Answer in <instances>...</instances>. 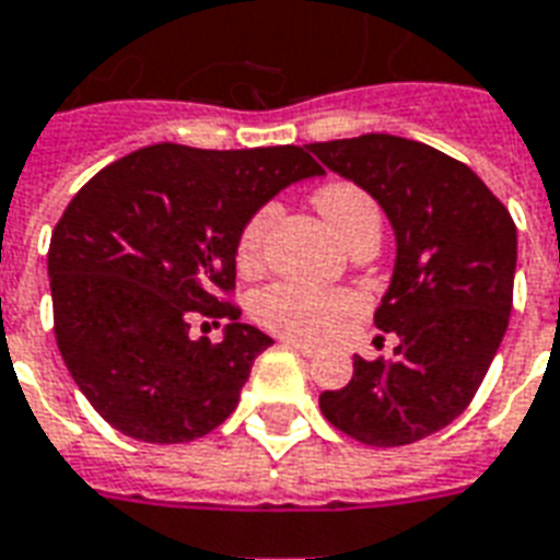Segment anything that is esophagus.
I'll use <instances>...</instances> for the list:
<instances>
[{
	"instance_id": "esophagus-1",
	"label": "esophagus",
	"mask_w": 560,
	"mask_h": 560,
	"mask_svg": "<svg viewBox=\"0 0 560 560\" xmlns=\"http://www.w3.org/2000/svg\"><path fill=\"white\" fill-rule=\"evenodd\" d=\"M279 343L284 349H293V352H299V355H305V358L317 355V349L308 347V343H302V340H293V337H281Z\"/></svg>"
}]
</instances>
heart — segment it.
I'll return each instance as SVG.
<instances>
[{
  "label": "heart",
  "mask_w": 560,
  "mask_h": 560,
  "mask_svg": "<svg viewBox=\"0 0 560 560\" xmlns=\"http://www.w3.org/2000/svg\"><path fill=\"white\" fill-rule=\"evenodd\" d=\"M319 217L326 225L349 243L358 232L364 229H382V217L370 196L355 185H328L314 196ZM276 205H264L252 213L243 225L241 241H237V264L241 270L255 272L264 261V246L267 234L276 223ZM355 308V299L340 290L308 288V284H290L279 281L264 288L258 296L252 299V317L258 319L264 328H270L276 335L299 337V340H317L337 319H343L349 311Z\"/></svg>",
  "instance_id": "1"
}]
</instances>
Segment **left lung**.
I'll use <instances>...</instances> for the list:
<instances>
[{
    "mask_svg": "<svg viewBox=\"0 0 560 560\" xmlns=\"http://www.w3.org/2000/svg\"><path fill=\"white\" fill-rule=\"evenodd\" d=\"M331 173L373 196L394 229L390 284L375 328L394 361L352 358L347 387L326 390V420L366 446H405L464 413L505 337L517 229L469 166L417 140L364 135L308 143Z\"/></svg>",
    "mask_w": 560,
    "mask_h": 560,
    "instance_id": "8db88e82",
    "label": "left lung"
}]
</instances>
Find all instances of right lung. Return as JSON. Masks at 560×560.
<instances>
[{
	"label": "right lung",
	"mask_w": 560,
	"mask_h": 560,
	"mask_svg": "<svg viewBox=\"0 0 560 560\" xmlns=\"http://www.w3.org/2000/svg\"><path fill=\"white\" fill-rule=\"evenodd\" d=\"M323 170L302 147L194 149L155 143L81 187L49 243L55 337L72 382L143 443H187L237 408L272 337L225 305L252 213ZM229 318L224 340L189 323Z\"/></svg>",
	"instance_id": "obj_1"
}]
</instances>
